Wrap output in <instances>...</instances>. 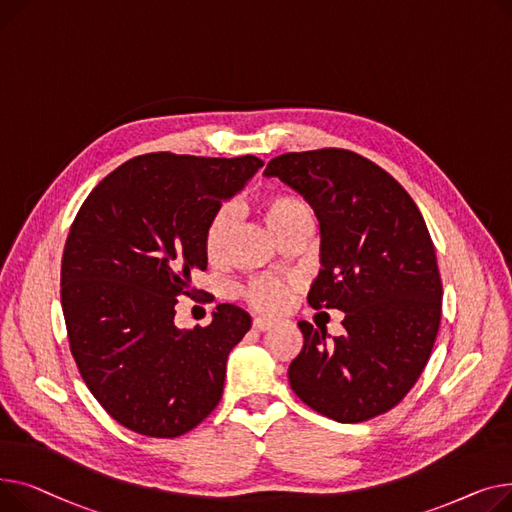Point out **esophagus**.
I'll return each instance as SVG.
<instances>
[{
    "mask_svg": "<svg viewBox=\"0 0 512 512\" xmlns=\"http://www.w3.org/2000/svg\"><path fill=\"white\" fill-rule=\"evenodd\" d=\"M273 326H275L273 318H254V328L260 330V333H264V330H270Z\"/></svg>",
    "mask_w": 512,
    "mask_h": 512,
    "instance_id": "1",
    "label": "esophagus"
}]
</instances>
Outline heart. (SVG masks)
Returning a JSON list of instances; mask_svg holds the SVG:
<instances>
[{
  "label": "heart",
  "mask_w": 512,
  "mask_h": 512,
  "mask_svg": "<svg viewBox=\"0 0 512 512\" xmlns=\"http://www.w3.org/2000/svg\"><path fill=\"white\" fill-rule=\"evenodd\" d=\"M262 210H264V219L275 235L283 233L291 225L302 219H312V213L308 204L297 198L293 194L277 192L270 194L262 200ZM231 225L233 217L229 208H221L219 213L210 219V223L204 229V254L210 262H219L229 246V235H231ZM291 287L285 281L279 279H258L246 289L248 302L260 310L266 312H277L281 310L287 299H289Z\"/></svg>",
  "instance_id": "heart-1"
}]
</instances>
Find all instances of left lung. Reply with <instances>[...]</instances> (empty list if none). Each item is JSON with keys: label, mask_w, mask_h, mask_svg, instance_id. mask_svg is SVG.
<instances>
[{"label": "left lung", "mask_w": 512, "mask_h": 512, "mask_svg": "<svg viewBox=\"0 0 512 512\" xmlns=\"http://www.w3.org/2000/svg\"><path fill=\"white\" fill-rule=\"evenodd\" d=\"M314 208L320 273L308 302L345 314L341 337L299 320L293 393L341 424L393 409L424 372L442 312L432 237L419 208L376 163L343 148L275 157L264 169Z\"/></svg>", "instance_id": "1"}]
</instances>
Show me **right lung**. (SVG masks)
Instances as JSON below:
<instances>
[{"instance_id": "right-lung-1", "label": "right lung", "mask_w": 512, "mask_h": 512, "mask_svg": "<svg viewBox=\"0 0 512 512\" xmlns=\"http://www.w3.org/2000/svg\"><path fill=\"white\" fill-rule=\"evenodd\" d=\"M264 165L258 157H136L88 194L62 260V310L82 380L124 428L175 438L223 395L227 357L252 326L219 304L177 328V297L206 270L204 229Z\"/></svg>"}]
</instances>
